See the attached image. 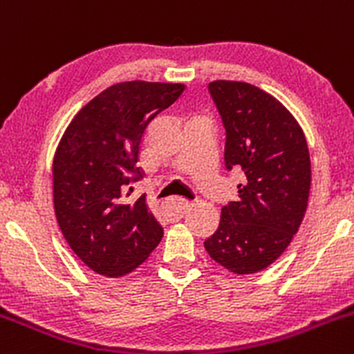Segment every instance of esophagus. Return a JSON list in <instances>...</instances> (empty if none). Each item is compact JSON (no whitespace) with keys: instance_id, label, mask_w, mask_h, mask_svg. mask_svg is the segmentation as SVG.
Returning a JSON list of instances; mask_svg holds the SVG:
<instances>
[{"instance_id":"esophagus-1","label":"esophagus","mask_w":354,"mask_h":354,"mask_svg":"<svg viewBox=\"0 0 354 354\" xmlns=\"http://www.w3.org/2000/svg\"><path fill=\"white\" fill-rule=\"evenodd\" d=\"M169 206L172 207V209L176 211V213H178V214H184L185 211H187L189 207H191V203H189L187 199H182V198H174L172 201H170Z\"/></svg>"}]
</instances>
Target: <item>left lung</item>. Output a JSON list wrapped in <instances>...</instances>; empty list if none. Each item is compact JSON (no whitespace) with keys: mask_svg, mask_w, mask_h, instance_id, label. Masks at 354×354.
<instances>
[{"mask_svg":"<svg viewBox=\"0 0 354 354\" xmlns=\"http://www.w3.org/2000/svg\"><path fill=\"white\" fill-rule=\"evenodd\" d=\"M207 92L225 127V169L240 174L242 184L204 247L228 271L252 274L281 256L298 232L310 191V155L293 115L264 90L218 80Z\"/></svg>","mask_w":354,"mask_h":354,"instance_id":"8db88e82","label":"left lung"}]
</instances>
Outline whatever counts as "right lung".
Here are the masks:
<instances>
[{"label": "right lung", "mask_w": 354, "mask_h": 354, "mask_svg": "<svg viewBox=\"0 0 354 354\" xmlns=\"http://www.w3.org/2000/svg\"><path fill=\"white\" fill-rule=\"evenodd\" d=\"M185 90L180 83L124 82L90 100L68 126L53 163L54 209L64 239L92 271L118 278L143 264L163 236L145 196L138 155L148 126ZM126 194V198L129 196Z\"/></svg>", "instance_id": "right-lung-1"}]
</instances>
